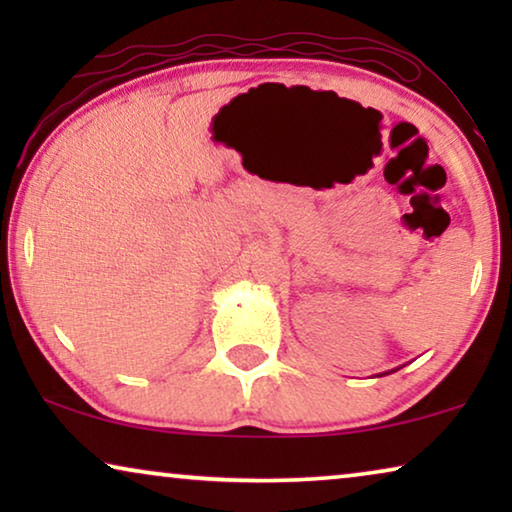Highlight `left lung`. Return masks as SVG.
<instances>
[{"label": "left lung", "mask_w": 512, "mask_h": 512, "mask_svg": "<svg viewBox=\"0 0 512 512\" xmlns=\"http://www.w3.org/2000/svg\"><path fill=\"white\" fill-rule=\"evenodd\" d=\"M391 373H394V370H391ZM384 375H389V373H384Z\"/></svg>", "instance_id": "left-lung-1"}]
</instances>
